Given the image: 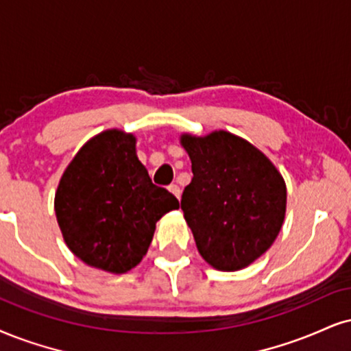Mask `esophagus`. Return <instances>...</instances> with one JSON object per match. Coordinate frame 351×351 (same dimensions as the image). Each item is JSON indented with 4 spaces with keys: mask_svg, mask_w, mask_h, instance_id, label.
Masks as SVG:
<instances>
[{
    "mask_svg": "<svg viewBox=\"0 0 351 351\" xmlns=\"http://www.w3.org/2000/svg\"><path fill=\"white\" fill-rule=\"evenodd\" d=\"M169 192H171L172 195H176L177 198H180V187H179V185H176V184L169 185Z\"/></svg>",
    "mask_w": 351,
    "mask_h": 351,
    "instance_id": "esophagus-1",
    "label": "esophagus"
}]
</instances>
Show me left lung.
<instances>
[{
	"label": "left lung",
	"mask_w": 351,
	"mask_h": 351,
	"mask_svg": "<svg viewBox=\"0 0 351 351\" xmlns=\"http://www.w3.org/2000/svg\"><path fill=\"white\" fill-rule=\"evenodd\" d=\"M180 145L193 172L180 205L198 252L216 270L249 267L283 226V176L252 143L224 130L205 136L184 133Z\"/></svg>",
	"instance_id": "1"
}]
</instances>
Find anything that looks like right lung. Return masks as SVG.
Listing matches in <instances>:
<instances>
[{
    "label": "right lung",
    "mask_w": 351,
    "mask_h": 351,
    "mask_svg": "<svg viewBox=\"0 0 351 351\" xmlns=\"http://www.w3.org/2000/svg\"><path fill=\"white\" fill-rule=\"evenodd\" d=\"M179 200L151 182L133 133L93 136L64 169L55 215L68 249L86 265L122 275L141 262L156 223Z\"/></svg>",
    "instance_id": "right-lung-1"
}]
</instances>
